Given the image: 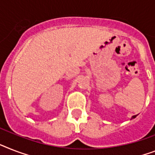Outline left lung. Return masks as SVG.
<instances>
[{"mask_svg":"<svg viewBox=\"0 0 155 155\" xmlns=\"http://www.w3.org/2000/svg\"><path fill=\"white\" fill-rule=\"evenodd\" d=\"M137 115H138V114H136V115H133V116L131 117V119H134V118H136V116H137Z\"/></svg>","mask_w":155,"mask_h":155,"instance_id":"8db88e82","label":"left lung"}]
</instances>
